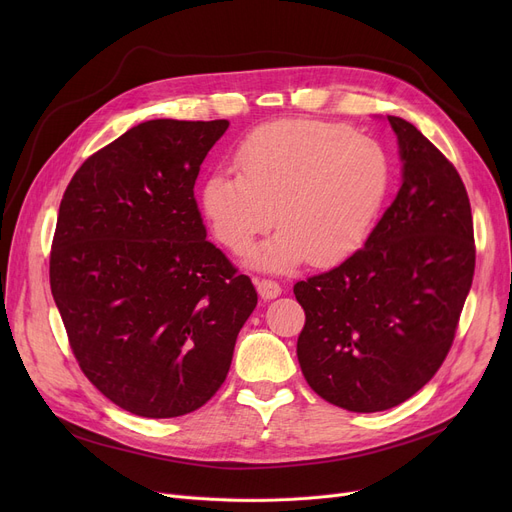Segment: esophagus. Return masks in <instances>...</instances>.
<instances>
[{
	"mask_svg": "<svg viewBox=\"0 0 512 512\" xmlns=\"http://www.w3.org/2000/svg\"><path fill=\"white\" fill-rule=\"evenodd\" d=\"M255 284H257V292H259V297H261L263 301H272V299H278L280 294H282V288H280V284H278V282H274V280H257Z\"/></svg>",
	"mask_w": 512,
	"mask_h": 512,
	"instance_id": "1",
	"label": "esophagus"
}]
</instances>
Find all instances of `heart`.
Wrapping results in <instances>:
<instances>
[{"instance_id":"obj_1","label":"heart","mask_w":512,"mask_h":512,"mask_svg":"<svg viewBox=\"0 0 512 512\" xmlns=\"http://www.w3.org/2000/svg\"><path fill=\"white\" fill-rule=\"evenodd\" d=\"M238 174L215 172L201 191L205 220L226 249L247 253L263 272L288 274L309 257L334 263L369 236L390 191L392 168L384 147L344 124L282 120L240 143Z\"/></svg>"}]
</instances>
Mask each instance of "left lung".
Here are the masks:
<instances>
[{
  "mask_svg": "<svg viewBox=\"0 0 512 512\" xmlns=\"http://www.w3.org/2000/svg\"><path fill=\"white\" fill-rule=\"evenodd\" d=\"M386 120L402 161L394 203L361 251L294 284L307 317L297 342L305 380L355 413L398 407L434 378L475 272L471 205L459 172L411 122Z\"/></svg>",
  "mask_w": 512,
  "mask_h": 512,
  "instance_id": "obj_1",
  "label": "left lung"
}]
</instances>
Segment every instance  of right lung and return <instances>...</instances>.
<instances>
[{
    "label": "right lung",
    "instance_id": "right-lung-1",
    "mask_svg": "<svg viewBox=\"0 0 512 512\" xmlns=\"http://www.w3.org/2000/svg\"><path fill=\"white\" fill-rule=\"evenodd\" d=\"M228 120H149L72 176L49 259L74 357L120 409L193 413L224 384L257 305L207 238L195 180Z\"/></svg>",
    "mask_w": 512,
    "mask_h": 512
}]
</instances>
